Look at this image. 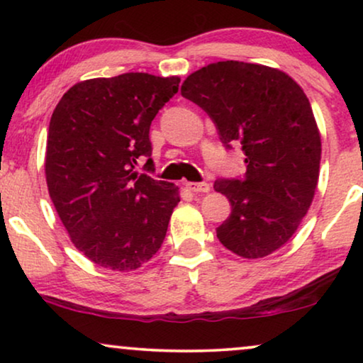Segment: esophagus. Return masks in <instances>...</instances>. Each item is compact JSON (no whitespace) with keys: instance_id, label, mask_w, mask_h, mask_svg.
I'll use <instances>...</instances> for the list:
<instances>
[{"instance_id":"esophagus-1","label":"esophagus","mask_w":363,"mask_h":363,"mask_svg":"<svg viewBox=\"0 0 363 363\" xmlns=\"http://www.w3.org/2000/svg\"><path fill=\"white\" fill-rule=\"evenodd\" d=\"M185 186L188 190L193 193H208L210 191V185L208 183H193V182H186Z\"/></svg>"}]
</instances>
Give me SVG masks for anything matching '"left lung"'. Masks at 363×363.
<instances>
[{"instance_id":"left-lung-1","label":"left lung","mask_w":363,"mask_h":363,"mask_svg":"<svg viewBox=\"0 0 363 363\" xmlns=\"http://www.w3.org/2000/svg\"><path fill=\"white\" fill-rule=\"evenodd\" d=\"M182 96L211 117L226 147L240 142L246 157L242 180L215 182L231 203L218 240L246 259L279 250L299 228L319 180L320 133L309 99L279 69L240 61L198 69Z\"/></svg>"}]
</instances>
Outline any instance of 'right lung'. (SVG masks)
<instances>
[{
	"label": "right lung",
	"instance_id": "right-lung-1",
	"mask_svg": "<svg viewBox=\"0 0 363 363\" xmlns=\"http://www.w3.org/2000/svg\"><path fill=\"white\" fill-rule=\"evenodd\" d=\"M180 77L127 72L77 82L49 122L46 182L72 245L96 264L133 271L160 250L180 190L137 173Z\"/></svg>",
	"mask_w": 363,
	"mask_h": 363
}]
</instances>
